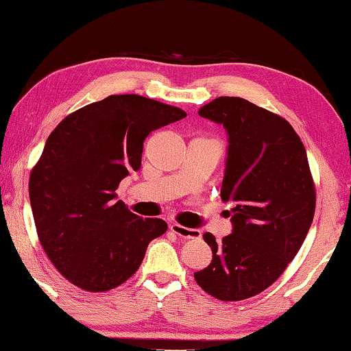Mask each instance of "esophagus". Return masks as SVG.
<instances>
[{
    "label": "esophagus",
    "mask_w": 351,
    "mask_h": 351,
    "mask_svg": "<svg viewBox=\"0 0 351 351\" xmlns=\"http://www.w3.org/2000/svg\"><path fill=\"white\" fill-rule=\"evenodd\" d=\"M169 230L174 234H177V237L185 238V239H199L201 238L199 230L186 228V227H184V225H179V223H171Z\"/></svg>",
    "instance_id": "34e87169"
}]
</instances>
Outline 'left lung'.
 <instances>
[{"label":"left lung","instance_id":"left-lung-1","mask_svg":"<svg viewBox=\"0 0 351 351\" xmlns=\"http://www.w3.org/2000/svg\"><path fill=\"white\" fill-rule=\"evenodd\" d=\"M198 114L228 132L220 196L233 204V233L222 241L203 234L213 261L195 280L215 299L244 300L270 287L304 244L316 208L313 176L304 143L280 114L241 97H217Z\"/></svg>","mask_w":351,"mask_h":351}]
</instances>
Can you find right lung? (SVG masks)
<instances>
[{
  "label": "right lung",
  "mask_w": 351,
  "mask_h": 351,
  "mask_svg": "<svg viewBox=\"0 0 351 351\" xmlns=\"http://www.w3.org/2000/svg\"><path fill=\"white\" fill-rule=\"evenodd\" d=\"M185 117L137 94L108 95L70 113L49 134L28 193L38 239L71 285L114 289L138 270L148 243L166 232L165 220L138 217L114 191L141 169L145 138Z\"/></svg>",
  "instance_id": "1"
}]
</instances>
